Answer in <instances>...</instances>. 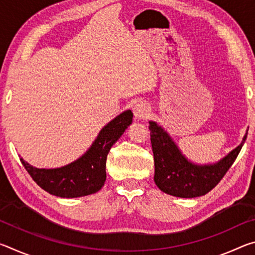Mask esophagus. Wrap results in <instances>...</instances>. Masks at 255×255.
Returning a JSON list of instances; mask_svg holds the SVG:
<instances>
[{
  "label": "esophagus",
  "mask_w": 255,
  "mask_h": 255,
  "mask_svg": "<svg viewBox=\"0 0 255 255\" xmlns=\"http://www.w3.org/2000/svg\"><path fill=\"white\" fill-rule=\"evenodd\" d=\"M133 115H135L136 119L141 120V119H147L149 116V108L145 105L143 102L136 103L135 107H133Z\"/></svg>",
  "instance_id": "obj_1"
}]
</instances>
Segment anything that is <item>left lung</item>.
Instances as JSON below:
<instances>
[{"label": "left lung", "mask_w": 255, "mask_h": 255, "mask_svg": "<svg viewBox=\"0 0 255 255\" xmlns=\"http://www.w3.org/2000/svg\"><path fill=\"white\" fill-rule=\"evenodd\" d=\"M150 143L154 154V181L161 191L180 198L205 196L219 183L241 152L242 143L214 164L192 163L184 156L172 137L155 122H149Z\"/></svg>", "instance_id": "obj_1"}]
</instances>
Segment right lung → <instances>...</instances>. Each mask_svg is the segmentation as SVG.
Here are the masks:
<instances>
[{
	"label": "right lung",
	"mask_w": 255,
	"mask_h": 255,
	"mask_svg": "<svg viewBox=\"0 0 255 255\" xmlns=\"http://www.w3.org/2000/svg\"><path fill=\"white\" fill-rule=\"evenodd\" d=\"M132 123L131 110L117 116L99 132L91 147L76 161L57 169H37L20 158L41 189L60 198H77L98 192L106 182V162L111 146Z\"/></svg>",
	"instance_id": "add662e5"
}]
</instances>
